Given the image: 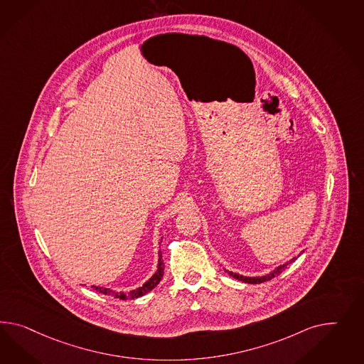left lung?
<instances>
[{"mask_svg": "<svg viewBox=\"0 0 364 364\" xmlns=\"http://www.w3.org/2000/svg\"><path fill=\"white\" fill-rule=\"evenodd\" d=\"M304 253V250L298 255V257L301 256ZM295 259H296V257H293L290 261H287L285 264H282V265L277 266L274 267L272 272H269L267 274L264 275H256V277H247V275L238 274V273H235V272H230V270H226V273L229 275H232L233 278H236L238 281H242V282H246V284H261V282H265V281H269V279H272L273 277L275 275L279 274L284 269H285L286 266L289 265V264H291V262H294Z\"/></svg>", "mask_w": 364, "mask_h": 364, "instance_id": "left-lung-1", "label": "left lung"}]
</instances>
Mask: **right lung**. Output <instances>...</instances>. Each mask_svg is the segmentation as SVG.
I'll return each instance as SVG.
<instances>
[{
	"label": "right lung",
	"instance_id": "obj_1",
	"mask_svg": "<svg viewBox=\"0 0 364 364\" xmlns=\"http://www.w3.org/2000/svg\"><path fill=\"white\" fill-rule=\"evenodd\" d=\"M161 238H163V237H161ZM160 242H161V240H160ZM163 274H164V261H163V258H161V252L159 250L156 272H155V273L152 274V277H151L148 281H146L143 285L139 286V287L134 289V290H129L127 293H126V291L112 290V289H109V287H103V286H91V289L95 290V291L102 293V294L111 295V296H114V298H120V299H123V301L135 299V298H139V296H143V295L147 294L148 291H151L154 287H156V286L159 285V282L161 281Z\"/></svg>",
	"mask_w": 364,
	"mask_h": 364
}]
</instances>
